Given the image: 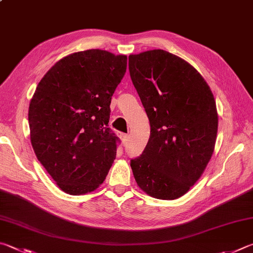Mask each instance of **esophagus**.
I'll list each match as a JSON object with an SVG mask.
<instances>
[{
	"instance_id": "obj_1",
	"label": "esophagus",
	"mask_w": 253,
	"mask_h": 253,
	"mask_svg": "<svg viewBox=\"0 0 253 253\" xmlns=\"http://www.w3.org/2000/svg\"><path fill=\"white\" fill-rule=\"evenodd\" d=\"M121 138H122V141H123V144L125 145V144H127V141H128V139H129V136L128 135H126V134H123V135H121Z\"/></svg>"
}]
</instances>
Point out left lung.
I'll return each instance as SVG.
<instances>
[{
	"label": "left lung",
	"mask_w": 253,
	"mask_h": 253,
	"mask_svg": "<svg viewBox=\"0 0 253 253\" xmlns=\"http://www.w3.org/2000/svg\"><path fill=\"white\" fill-rule=\"evenodd\" d=\"M129 73L150 123V137L130 167L154 198H180L214 150L218 113L209 85L185 59L164 49L129 55Z\"/></svg>",
	"instance_id": "8db88e82"
}]
</instances>
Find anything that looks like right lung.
I'll return each instance as SVG.
<instances>
[{
    "instance_id": "1",
    "label": "right lung",
    "mask_w": 253,
    "mask_h": 253,
    "mask_svg": "<svg viewBox=\"0 0 253 253\" xmlns=\"http://www.w3.org/2000/svg\"><path fill=\"white\" fill-rule=\"evenodd\" d=\"M126 68V55L87 49L59 59L36 87L29 107L32 147L68 195L97 189L116 158L109 106Z\"/></svg>"
}]
</instances>
